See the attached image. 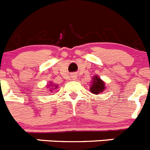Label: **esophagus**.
Instances as JSON below:
<instances>
[{"label":"esophagus","mask_w":150,"mask_h":150,"mask_svg":"<svg viewBox=\"0 0 150 150\" xmlns=\"http://www.w3.org/2000/svg\"><path fill=\"white\" fill-rule=\"evenodd\" d=\"M72 78H73V79H74V80H75V79H76V75L74 74V75H73V76H72Z\"/></svg>","instance_id":"obj_1"}]
</instances>
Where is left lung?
Here are the masks:
<instances>
[{
  "instance_id": "8db88e82",
  "label": "left lung",
  "mask_w": 150,
  "mask_h": 150,
  "mask_svg": "<svg viewBox=\"0 0 150 150\" xmlns=\"http://www.w3.org/2000/svg\"><path fill=\"white\" fill-rule=\"evenodd\" d=\"M90 83V91L94 95H99L106 89L105 83L99 77L98 75L93 76Z\"/></svg>"
}]
</instances>
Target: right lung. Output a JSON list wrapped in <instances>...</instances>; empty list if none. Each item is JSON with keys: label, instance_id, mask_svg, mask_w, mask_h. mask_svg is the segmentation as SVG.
I'll return each mask as SVG.
<instances>
[{"label": "right lung", "instance_id": "right-lung-1", "mask_svg": "<svg viewBox=\"0 0 150 150\" xmlns=\"http://www.w3.org/2000/svg\"><path fill=\"white\" fill-rule=\"evenodd\" d=\"M46 88H50L49 90L50 91V92H52L53 90H56V88H58V85L53 84L52 82H50V84H49L48 86H46Z\"/></svg>", "mask_w": 150, "mask_h": 150}]
</instances>
